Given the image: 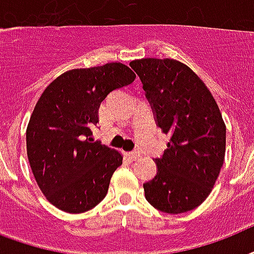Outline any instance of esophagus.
<instances>
[{
  "label": "esophagus",
  "mask_w": 254,
  "mask_h": 254,
  "mask_svg": "<svg viewBox=\"0 0 254 254\" xmlns=\"http://www.w3.org/2000/svg\"><path fill=\"white\" fill-rule=\"evenodd\" d=\"M127 156H128L129 160H136V159L140 158V152H139V151H132V152H127Z\"/></svg>",
  "instance_id": "1"
}]
</instances>
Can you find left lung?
I'll list each match as a JSON object with an SVG mask.
<instances>
[{
  "label": "left lung",
  "instance_id": "obj_1",
  "mask_svg": "<svg viewBox=\"0 0 254 254\" xmlns=\"http://www.w3.org/2000/svg\"><path fill=\"white\" fill-rule=\"evenodd\" d=\"M129 66L140 78L156 125L170 135L155 159L156 175L144 183L147 201L166 213H184L201 204L219 178L225 155V125L200 78L175 60L143 58Z\"/></svg>",
  "mask_w": 254,
  "mask_h": 254
}]
</instances>
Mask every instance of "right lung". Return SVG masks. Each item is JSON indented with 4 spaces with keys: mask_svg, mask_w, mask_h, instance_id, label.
<instances>
[{
    "mask_svg": "<svg viewBox=\"0 0 254 254\" xmlns=\"http://www.w3.org/2000/svg\"><path fill=\"white\" fill-rule=\"evenodd\" d=\"M135 74L123 64L64 72L37 102L26 129L27 158L37 184L53 205L82 213L99 204L122 155L91 139L100 103L128 86Z\"/></svg>",
    "mask_w": 254,
    "mask_h": 254,
    "instance_id": "1",
    "label": "right lung"
}]
</instances>
